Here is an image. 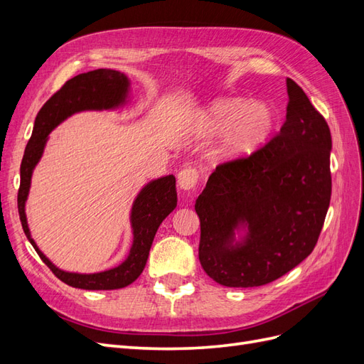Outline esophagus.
<instances>
[{"label":"esophagus","mask_w":364,"mask_h":364,"mask_svg":"<svg viewBox=\"0 0 364 364\" xmlns=\"http://www.w3.org/2000/svg\"><path fill=\"white\" fill-rule=\"evenodd\" d=\"M197 181H199V171L196 168H185L178 174V185L183 191L194 190Z\"/></svg>","instance_id":"34e87169"}]
</instances>
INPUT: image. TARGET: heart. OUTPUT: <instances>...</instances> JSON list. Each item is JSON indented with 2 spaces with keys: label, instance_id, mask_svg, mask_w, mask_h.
Listing matches in <instances>:
<instances>
[{
  "label": "heart",
  "instance_id": "obj_1",
  "mask_svg": "<svg viewBox=\"0 0 364 364\" xmlns=\"http://www.w3.org/2000/svg\"><path fill=\"white\" fill-rule=\"evenodd\" d=\"M273 109L266 103H247L243 98H218L193 117L199 136L221 135L215 156L222 161L243 159L257 151L274 127Z\"/></svg>",
  "mask_w": 364,
  "mask_h": 364
}]
</instances>
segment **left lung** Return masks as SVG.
<instances>
[{
    "label": "left lung",
    "mask_w": 364,
    "mask_h": 364,
    "mask_svg": "<svg viewBox=\"0 0 364 364\" xmlns=\"http://www.w3.org/2000/svg\"><path fill=\"white\" fill-rule=\"evenodd\" d=\"M285 123L249 158L220 164L197 197L199 259L225 287H259L313 252L331 200V132L287 79ZM235 232L245 234L238 240Z\"/></svg>",
    "instance_id": "8db88e82"
}]
</instances>
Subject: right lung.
Wrapping results in <instances>:
<instances>
[{"label": "right lung", "instance_id": "add662e5", "mask_svg": "<svg viewBox=\"0 0 364 364\" xmlns=\"http://www.w3.org/2000/svg\"><path fill=\"white\" fill-rule=\"evenodd\" d=\"M130 82L127 75L115 70H94L73 77L50 100L41 107L36 115L35 127L21 162V183L18 191V211L21 225L31 246L41 259L56 277L75 289L83 290H117L134 282L146 267L149 252L159 225L178 205L176 179L173 174L150 181L139 191L132 205L130 225L134 243L127 258L119 266L98 273L65 272L43 255L31 238L27 225L26 202L30 191L31 174L42 158L50 132L73 114L82 111H109L127 103Z\"/></svg>", "mask_w": 364, "mask_h": 364}]
</instances>
